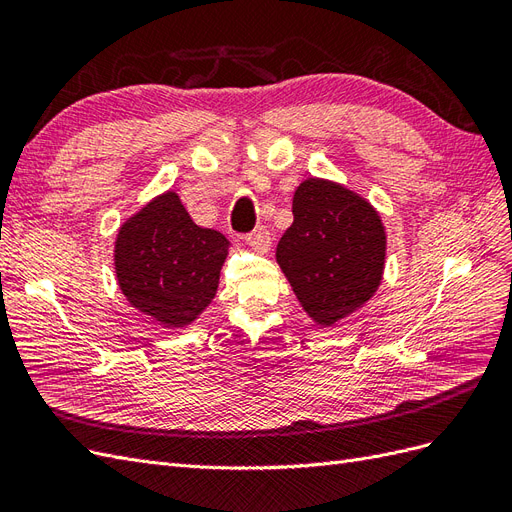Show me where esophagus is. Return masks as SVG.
Returning <instances> with one entry per match:
<instances>
[{
	"mask_svg": "<svg viewBox=\"0 0 512 512\" xmlns=\"http://www.w3.org/2000/svg\"><path fill=\"white\" fill-rule=\"evenodd\" d=\"M247 239V243H250L254 250L258 252V254H267L269 252V247H271V235H269V230L267 228H262V226H258L254 232H250V235L245 237Z\"/></svg>",
	"mask_w": 512,
	"mask_h": 512,
	"instance_id": "esophagus-1",
	"label": "esophagus"
}]
</instances>
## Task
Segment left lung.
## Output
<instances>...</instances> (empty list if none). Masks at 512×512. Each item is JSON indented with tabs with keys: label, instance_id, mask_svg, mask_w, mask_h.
I'll return each instance as SVG.
<instances>
[{
	"label": "left lung",
	"instance_id": "obj_1",
	"mask_svg": "<svg viewBox=\"0 0 512 512\" xmlns=\"http://www.w3.org/2000/svg\"><path fill=\"white\" fill-rule=\"evenodd\" d=\"M294 222L275 258L294 294L320 327L361 309L384 273L386 230L380 213L346 185L309 177L292 198Z\"/></svg>",
	"mask_w": 512,
	"mask_h": 512
}]
</instances>
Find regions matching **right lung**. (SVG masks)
<instances>
[{"instance_id":"1","label":"right lung","mask_w":512,"mask_h":512,"mask_svg":"<svg viewBox=\"0 0 512 512\" xmlns=\"http://www.w3.org/2000/svg\"><path fill=\"white\" fill-rule=\"evenodd\" d=\"M230 241L194 224L168 190L121 224L115 273L123 297L166 329L192 324L213 301Z\"/></svg>"}]
</instances>
